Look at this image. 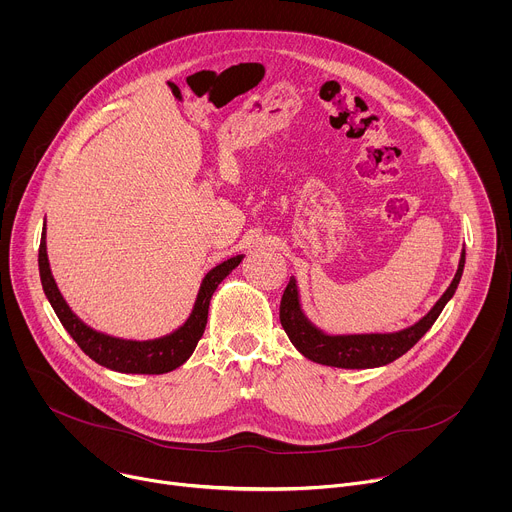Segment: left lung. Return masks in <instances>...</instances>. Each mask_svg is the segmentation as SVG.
I'll return each mask as SVG.
<instances>
[{
	"mask_svg": "<svg viewBox=\"0 0 512 512\" xmlns=\"http://www.w3.org/2000/svg\"><path fill=\"white\" fill-rule=\"evenodd\" d=\"M466 263V247H462L460 263L456 275L442 298L433 304V308L419 318L415 324L395 330V332H358V334H330L318 328L306 314L302 306L298 279L291 275L281 298L279 320L281 326L291 340L308 360L326 367L336 369H377L403 356L409 348H413L419 338L433 326L437 316L442 314L446 304L454 298L460 285Z\"/></svg>",
	"mask_w": 512,
	"mask_h": 512,
	"instance_id": "left-lung-1",
	"label": "left lung"
}]
</instances>
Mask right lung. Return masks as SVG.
Wrapping results in <instances>:
<instances>
[{"instance_id": "obj_1", "label": "right lung", "mask_w": 512, "mask_h": 512, "mask_svg": "<svg viewBox=\"0 0 512 512\" xmlns=\"http://www.w3.org/2000/svg\"><path fill=\"white\" fill-rule=\"evenodd\" d=\"M243 257L245 255H235L212 267L200 281L192 312L186 318V322L178 326L174 332L160 338H150V340H131V338H119V336L99 332L89 324H85L75 312L70 310V306L60 294L50 269L48 251H46V221H44L42 239H40L38 267H40L42 289L52 310L56 312L64 330L81 346V350L89 358H93L95 362L101 364V367L111 369L115 373L164 375L182 367V364L192 356L206 328L212 294L216 291L218 283H221L235 267H239Z\"/></svg>"}]
</instances>
